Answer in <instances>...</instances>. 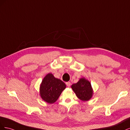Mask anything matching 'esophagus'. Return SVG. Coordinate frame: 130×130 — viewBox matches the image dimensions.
<instances>
[{
    "label": "esophagus",
    "mask_w": 130,
    "mask_h": 130,
    "mask_svg": "<svg viewBox=\"0 0 130 130\" xmlns=\"http://www.w3.org/2000/svg\"><path fill=\"white\" fill-rule=\"evenodd\" d=\"M66 85H67V87H69L70 85H71V83H70V82H66Z\"/></svg>",
    "instance_id": "1"
}]
</instances>
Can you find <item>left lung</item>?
<instances>
[{
	"instance_id": "left-lung-1",
	"label": "left lung",
	"mask_w": 130,
	"mask_h": 130,
	"mask_svg": "<svg viewBox=\"0 0 130 130\" xmlns=\"http://www.w3.org/2000/svg\"><path fill=\"white\" fill-rule=\"evenodd\" d=\"M72 88L77 97L82 101H88L92 96L93 89L90 82L81 78L77 83L72 85Z\"/></svg>"
}]
</instances>
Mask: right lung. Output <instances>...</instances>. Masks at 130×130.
<instances>
[{
	"label": "right lung",
	"mask_w": 130,
	"mask_h": 130,
	"mask_svg": "<svg viewBox=\"0 0 130 130\" xmlns=\"http://www.w3.org/2000/svg\"><path fill=\"white\" fill-rule=\"evenodd\" d=\"M66 87V84L63 82L49 73L44 77L42 82L40 95L42 99L46 103L53 104L56 101Z\"/></svg>",
	"instance_id": "1"
}]
</instances>
